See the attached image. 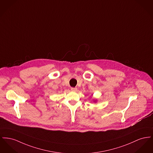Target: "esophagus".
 <instances>
[{"label": "esophagus", "mask_w": 153, "mask_h": 153, "mask_svg": "<svg viewBox=\"0 0 153 153\" xmlns=\"http://www.w3.org/2000/svg\"><path fill=\"white\" fill-rule=\"evenodd\" d=\"M71 90L73 91H77V88H74V87H72V88H71Z\"/></svg>", "instance_id": "obj_1"}]
</instances>
